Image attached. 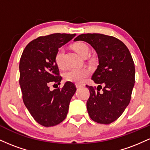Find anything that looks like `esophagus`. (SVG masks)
Listing matches in <instances>:
<instances>
[{
	"label": "esophagus",
	"instance_id": "1",
	"mask_svg": "<svg viewBox=\"0 0 150 150\" xmlns=\"http://www.w3.org/2000/svg\"><path fill=\"white\" fill-rule=\"evenodd\" d=\"M75 86H76V87L77 88H81V87H83V85H80V84H76V85H75Z\"/></svg>",
	"mask_w": 150,
	"mask_h": 150
}]
</instances>
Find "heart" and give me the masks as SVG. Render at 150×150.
<instances>
[{"label": "heart", "instance_id": "heart-1", "mask_svg": "<svg viewBox=\"0 0 150 150\" xmlns=\"http://www.w3.org/2000/svg\"><path fill=\"white\" fill-rule=\"evenodd\" d=\"M74 49L75 51L83 56L86 53H89V47L87 44L84 42H77L74 45ZM64 53L65 49L61 47L58 49L57 52L55 55V62L58 68H63L64 65ZM89 71L84 68H70L64 73V78L69 82H75V83H82L86 77L88 76Z\"/></svg>", "mask_w": 150, "mask_h": 150}]
</instances>
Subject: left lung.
I'll use <instances>...</instances> for the list:
<instances>
[{
    "label": "left lung",
    "mask_w": 150,
    "mask_h": 150,
    "mask_svg": "<svg viewBox=\"0 0 150 150\" xmlns=\"http://www.w3.org/2000/svg\"><path fill=\"white\" fill-rule=\"evenodd\" d=\"M74 41L88 43L97 53L99 65L92 80L99 85L97 91L86 85L90 92L87 109L94 121L109 124L121 116L131 99L135 74L131 54L121 41L111 36L82 34Z\"/></svg>",
    "instance_id": "left-lung-1"
}]
</instances>
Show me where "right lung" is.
I'll return each instance as SVG.
<instances>
[{"label": "right lung", "instance_id": "1", "mask_svg": "<svg viewBox=\"0 0 150 150\" xmlns=\"http://www.w3.org/2000/svg\"><path fill=\"white\" fill-rule=\"evenodd\" d=\"M76 34L56 33L39 37L29 43L20 61V85L22 99L34 120L44 127L59 124L66 118L70 101L76 92L71 82L53 91L49 85L61 84L55 62L58 49Z\"/></svg>", "mask_w": 150, "mask_h": 150}]
</instances>
